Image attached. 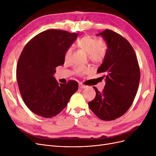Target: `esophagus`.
Segmentation results:
<instances>
[{
    "label": "esophagus",
    "instance_id": "34e87169",
    "mask_svg": "<svg viewBox=\"0 0 156 156\" xmlns=\"http://www.w3.org/2000/svg\"><path fill=\"white\" fill-rule=\"evenodd\" d=\"M79 88H81V89H84V88H87V86L84 85V84H83L81 83H79Z\"/></svg>",
    "mask_w": 156,
    "mask_h": 156
}]
</instances>
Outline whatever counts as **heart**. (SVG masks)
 <instances>
[{
	"instance_id": "b5f03b06",
	"label": "heart",
	"mask_w": 156,
	"mask_h": 156,
	"mask_svg": "<svg viewBox=\"0 0 156 156\" xmlns=\"http://www.w3.org/2000/svg\"><path fill=\"white\" fill-rule=\"evenodd\" d=\"M79 49L84 51L88 54L89 59L94 63H100L104 59L106 54V46L102 41H99L93 37L86 36L79 39L77 43ZM72 48H68L65 53L64 58L66 61H69L72 54ZM87 67L80 66L75 68V72L81 75L88 72Z\"/></svg>"
}]
</instances>
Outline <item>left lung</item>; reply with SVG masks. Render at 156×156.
<instances>
[{
  "label": "left lung",
  "instance_id": "8db88e82",
  "mask_svg": "<svg viewBox=\"0 0 156 156\" xmlns=\"http://www.w3.org/2000/svg\"><path fill=\"white\" fill-rule=\"evenodd\" d=\"M97 36L103 37L107 47L97 71L105 78V85L102 92L93 87L96 95L88 106L99 119L113 120L126 113L133 102L140 81L139 66L133 48L124 37L108 29Z\"/></svg>",
  "mask_w": 156,
  "mask_h": 156
}]
</instances>
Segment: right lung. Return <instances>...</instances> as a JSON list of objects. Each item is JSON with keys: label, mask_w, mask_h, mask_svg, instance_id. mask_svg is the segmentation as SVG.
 <instances>
[{"label": "right lung", "mask_w": 156, "mask_h": 156, "mask_svg": "<svg viewBox=\"0 0 156 156\" xmlns=\"http://www.w3.org/2000/svg\"><path fill=\"white\" fill-rule=\"evenodd\" d=\"M77 33L51 29L31 39L19 58L16 77L23 101L34 114L51 118L67 106L78 90V83L58 84L56 68L64 64L66 50L76 40Z\"/></svg>", "instance_id": "right-lung-1"}]
</instances>
